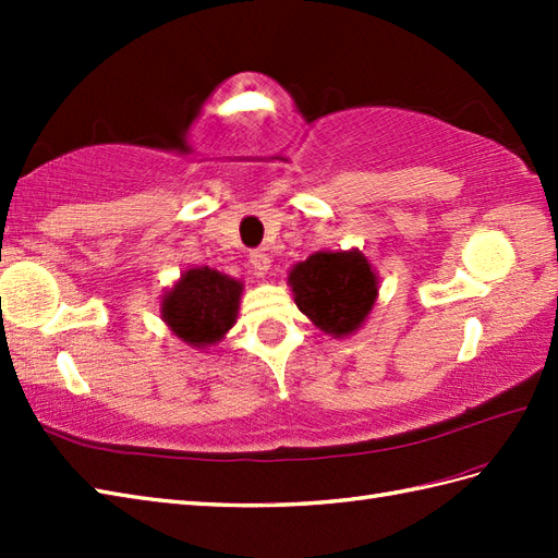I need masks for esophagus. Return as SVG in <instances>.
Segmentation results:
<instances>
[{
	"instance_id": "1",
	"label": "esophagus",
	"mask_w": 558,
	"mask_h": 558,
	"mask_svg": "<svg viewBox=\"0 0 558 558\" xmlns=\"http://www.w3.org/2000/svg\"><path fill=\"white\" fill-rule=\"evenodd\" d=\"M248 264H252L256 276H266L270 270V256L264 252V248H256V252L248 254Z\"/></svg>"
}]
</instances>
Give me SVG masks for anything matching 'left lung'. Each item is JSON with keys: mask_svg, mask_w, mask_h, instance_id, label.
<instances>
[{"mask_svg": "<svg viewBox=\"0 0 558 558\" xmlns=\"http://www.w3.org/2000/svg\"><path fill=\"white\" fill-rule=\"evenodd\" d=\"M288 282L300 312L328 336H350L369 316L378 278L357 248L316 252L290 270Z\"/></svg>", "mask_w": 558, "mask_h": 558, "instance_id": "left-lung-1", "label": "left lung"}]
</instances>
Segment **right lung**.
Masks as SVG:
<instances>
[{
  "label": "right lung",
  "mask_w": 558,
  "mask_h": 558,
  "mask_svg": "<svg viewBox=\"0 0 558 558\" xmlns=\"http://www.w3.org/2000/svg\"><path fill=\"white\" fill-rule=\"evenodd\" d=\"M242 290V282L225 272L208 266L189 268L174 288L162 294V322L186 345L206 350L234 326Z\"/></svg>",
  "instance_id": "right-lung-1"
}]
</instances>
